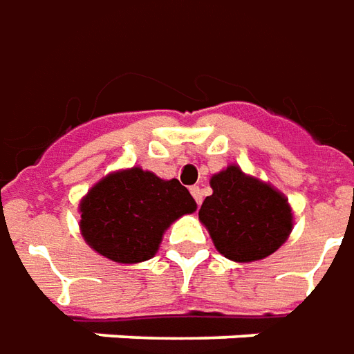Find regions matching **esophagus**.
I'll list each match as a JSON object with an SVG mask.
<instances>
[{
	"mask_svg": "<svg viewBox=\"0 0 354 354\" xmlns=\"http://www.w3.org/2000/svg\"><path fill=\"white\" fill-rule=\"evenodd\" d=\"M190 194L194 196V200H196L198 205L202 204V189H200V187H192V189H190Z\"/></svg>",
	"mask_w": 354,
	"mask_h": 354,
	"instance_id": "esophagus-1",
	"label": "esophagus"
}]
</instances>
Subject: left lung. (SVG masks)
Returning <instances> with one entry per match:
<instances>
[{"label": "left lung", "instance_id": "8db88e82", "mask_svg": "<svg viewBox=\"0 0 354 354\" xmlns=\"http://www.w3.org/2000/svg\"><path fill=\"white\" fill-rule=\"evenodd\" d=\"M213 194L198 212L213 245L227 259L252 263L277 252L290 238L293 212L288 198L238 165H227L212 179Z\"/></svg>", "mask_w": 354, "mask_h": 354}]
</instances>
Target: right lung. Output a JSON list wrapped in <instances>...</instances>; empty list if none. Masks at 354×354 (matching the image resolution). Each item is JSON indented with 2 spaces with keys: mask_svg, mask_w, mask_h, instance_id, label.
Here are the masks:
<instances>
[{
  "mask_svg": "<svg viewBox=\"0 0 354 354\" xmlns=\"http://www.w3.org/2000/svg\"><path fill=\"white\" fill-rule=\"evenodd\" d=\"M77 209L89 248L110 261L135 265L156 255L165 230L196 212V202L177 179L135 165L95 183Z\"/></svg>",
  "mask_w": 354,
  "mask_h": 354,
  "instance_id": "1",
  "label": "right lung"
}]
</instances>
